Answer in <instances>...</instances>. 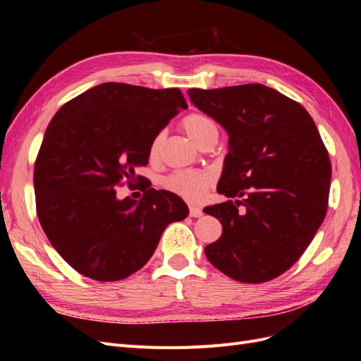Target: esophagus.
Returning <instances> with one entry per match:
<instances>
[{
    "instance_id": "esophagus-1",
    "label": "esophagus",
    "mask_w": 361,
    "mask_h": 361,
    "mask_svg": "<svg viewBox=\"0 0 361 361\" xmlns=\"http://www.w3.org/2000/svg\"><path fill=\"white\" fill-rule=\"evenodd\" d=\"M202 215H203V211L200 209V207H197V206H190V216L197 218V216H202Z\"/></svg>"
}]
</instances>
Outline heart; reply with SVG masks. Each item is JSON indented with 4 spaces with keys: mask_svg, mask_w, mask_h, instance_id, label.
I'll return each instance as SVG.
<instances>
[{
    "mask_svg": "<svg viewBox=\"0 0 361 361\" xmlns=\"http://www.w3.org/2000/svg\"><path fill=\"white\" fill-rule=\"evenodd\" d=\"M183 129L188 137L197 143L199 138L203 137L206 133H209L212 129H218L214 120L204 114H191L183 120ZM162 145V134H158L154 137L149 145V157L155 159L159 155ZM169 188L174 192H178L182 197L188 200H197L204 194L207 185H209V178L204 173L197 171H179L167 180Z\"/></svg>",
    "mask_w": 361,
    "mask_h": 361,
    "instance_id": "heart-1",
    "label": "heart"
}]
</instances>
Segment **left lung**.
<instances>
[{"label": "left lung", "mask_w": 361, "mask_h": 361, "mask_svg": "<svg viewBox=\"0 0 361 361\" xmlns=\"http://www.w3.org/2000/svg\"><path fill=\"white\" fill-rule=\"evenodd\" d=\"M188 96L228 135L216 191L233 200L204 207L223 224L204 255L233 280L276 279L300 259L326 214L331 164L318 128L298 102L264 84L190 89Z\"/></svg>", "instance_id": "1"}]
</instances>
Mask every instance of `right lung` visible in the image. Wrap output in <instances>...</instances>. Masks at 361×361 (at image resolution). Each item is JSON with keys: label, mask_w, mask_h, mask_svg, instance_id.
I'll list each match as a JSON object with an SVG mask.
<instances>
[{"label": "right lung", "mask_w": 361, "mask_h": 361, "mask_svg": "<svg viewBox=\"0 0 361 361\" xmlns=\"http://www.w3.org/2000/svg\"><path fill=\"white\" fill-rule=\"evenodd\" d=\"M179 89L104 82L52 117L35 164L37 216L52 247L80 274L116 281L143 268L170 223L188 216L176 194L149 188L140 202L116 185L149 162V145L187 110Z\"/></svg>", "instance_id": "right-lung-1"}]
</instances>
